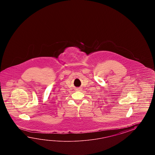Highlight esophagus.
Masks as SVG:
<instances>
[{"mask_svg": "<svg viewBox=\"0 0 155 155\" xmlns=\"http://www.w3.org/2000/svg\"><path fill=\"white\" fill-rule=\"evenodd\" d=\"M80 90H81V89H77V90H78V91H80Z\"/></svg>", "mask_w": 155, "mask_h": 155, "instance_id": "obj_1", "label": "esophagus"}]
</instances>
